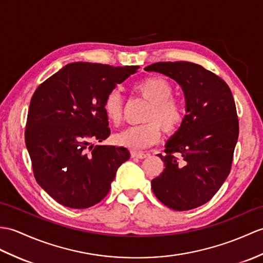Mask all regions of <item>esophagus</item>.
<instances>
[{
  "label": "esophagus",
  "mask_w": 263,
  "mask_h": 263,
  "mask_svg": "<svg viewBox=\"0 0 263 263\" xmlns=\"http://www.w3.org/2000/svg\"><path fill=\"white\" fill-rule=\"evenodd\" d=\"M148 156V154H144L142 151H137V150H132L131 151V157L132 158H139V159H144V158Z\"/></svg>",
  "instance_id": "obj_1"
}]
</instances>
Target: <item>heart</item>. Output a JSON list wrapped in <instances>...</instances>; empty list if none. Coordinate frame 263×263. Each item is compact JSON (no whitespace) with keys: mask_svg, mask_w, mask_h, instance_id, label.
Listing matches in <instances>:
<instances>
[{"mask_svg":"<svg viewBox=\"0 0 263 263\" xmlns=\"http://www.w3.org/2000/svg\"><path fill=\"white\" fill-rule=\"evenodd\" d=\"M138 94L150 102L144 115L145 123L130 126L115 136L121 145L131 149H143L159 141L162 129L174 134L184 124L186 111L182 103L173 97L174 88L164 78L146 77L134 85ZM124 102L118 90H111L103 102L107 120L118 125L123 118Z\"/></svg>","mask_w":263,"mask_h":263,"instance_id":"b5f03b06","label":"heart"}]
</instances>
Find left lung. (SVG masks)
I'll return each mask as SVG.
<instances>
[{"mask_svg":"<svg viewBox=\"0 0 263 263\" xmlns=\"http://www.w3.org/2000/svg\"><path fill=\"white\" fill-rule=\"evenodd\" d=\"M169 76L185 93L184 124L169 140L160 176L151 188L163 205L189 211L211 200L231 172L239 138V119L228 84L203 66L161 62L144 68Z\"/></svg>","mask_w":263,"mask_h":263,"instance_id":"8db88e82","label":"left lung"}]
</instances>
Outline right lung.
I'll return each instance as SVG.
<instances>
[{
	"label": "right lung",
	"instance_id": "obj_1",
	"mask_svg": "<svg viewBox=\"0 0 263 263\" xmlns=\"http://www.w3.org/2000/svg\"><path fill=\"white\" fill-rule=\"evenodd\" d=\"M138 68L71 63L35 89L24 138L36 182L57 203L75 210L100 203L130 158L123 146L93 142L111 133L104 99Z\"/></svg>",
	"mask_w": 263,
	"mask_h": 263
}]
</instances>
